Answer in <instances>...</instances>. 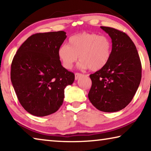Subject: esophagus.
Masks as SVG:
<instances>
[{
	"instance_id": "1",
	"label": "esophagus",
	"mask_w": 151,
	"mask_h": 151,
	"mask_svg": "<svg viewBox=\"0 0 151 151\" xmlns=\"http://www.w3.org/2000/svg\"><path fill=\"white\" fill-rule=\"evenodd\" d=\"M75 76V80H78V79L79 78L81 77V76H83V74H81V73H76Z\"/></svg>"
}]
</instances>
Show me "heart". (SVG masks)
Returning a JSON list of instances; mask_svg holds the SVG:
<instances>
[{"instance_id": "1", "label": "heart", "mask_w": 151, "mask_h": 151, "mask_svg": "<svg viewBox=\"0 0 151 151\" xmlns=\"http://www.w3.org/2000/svg\"><path fill=\"white\" fill-rule=\"evenodd\" d=\"M112 43L108 37L93 32H81L71 36L68 45L58 49V57L64 67L70 69L79 56V66L93 71L104 67L111 58Z\"/></svg>"}]
</instances>
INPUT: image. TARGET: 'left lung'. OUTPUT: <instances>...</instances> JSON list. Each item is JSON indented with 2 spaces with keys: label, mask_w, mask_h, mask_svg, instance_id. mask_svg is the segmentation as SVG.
Masks as SVG:
<instances>
[{
  "label": "left lung",
  "mask_w": 151,
  "mask_h": 151,
  "mask_svg": "<svg viewBox=\"0 0 151 151\" xmlns=\"http://www.w3.org/2000/svg\"><path fill=\"white\" fill-rule=\"evenodd\" d=\"M112 39L111 57L102 69L90 75L92 86L88 96L101 111L116 112L133 99L140 85L142 66L136 47L126 33L101 27Z\"/></svg>",
  "instance_id": "1"
}]
</instances>
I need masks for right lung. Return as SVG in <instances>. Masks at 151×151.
Segmentation results:
<instances>
[{
  "label": "right lung",
  "instance_id": "right-lung-1",
  "mask_svg": "<svg viewBox=\"0 0 151 151\" xmlns=\"http://www.w3.org/2000/svg\"><path fill=\"white\" fill-rule=\"evenodd\" d=\"M66 38L62 30L32 35L12 59V86L20 104L32 115L45 116L57 111L65 88L75 81L74 73L63 67L58 57Z\"/></svg>",
  "mask_w": 151,
  "mask_h": 151
}]
</instances>
